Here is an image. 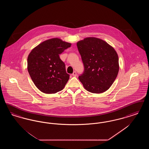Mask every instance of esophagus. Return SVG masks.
I'll return each instance as SVG.
<instances>
[{"label": "esophagus", "instance_id": "obj_1", "mask_svg": "<svg viewBox=\"0 0 149 149\" xmlns=\"http://www.w3.org/2000/svg\"><path fill=\"white\" fill-rule=\"evenodd\" d=\"M72 75L73 76V77H77V72H76V71H74L73 72V73L72 74Z\"/></svg>", "mask_w": 149, "mask_h": 149}]
</instances>
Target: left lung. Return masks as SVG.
Returning <instances> with one entry per match:
<instances>
[{"label": "left lung", "mask_w": 149, "mask_h": 149, "mask_svg": "<svg viewBox=\"0 0 149 149\" xmlns=\"http://www.w3.org/2000/svg\"><path fill=\"white\" fill-rule=\"evenodd\" d=\"M84 66L79 79L86 91L102 93L113 83L119 71L118 56L113 47L95 37H87L77 42Z\"/></svg>", "instance_id": "8db88e82"}]
</instances>
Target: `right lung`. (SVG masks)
I'll use <instances>...</instances> for the list:
<instances>
[{
	"label": "right lung",
	"instance_id": "add662e5",
	"mask_svg": "<svg viewBox=\"0 0 149 149\" xmlns=\"http://www.w3.org/2000/svg\"><path fill=\"white\" fill-rule=\"evenodd\" d=\"M71 45L54 38L41 43L29 54V74L36 86L42 92L54 94L64 89L70 75L66 73L65 65L59 55Z\"/></svg>",
	"mask_w": 149,
	"mask_h": 149
}]
</instances>
